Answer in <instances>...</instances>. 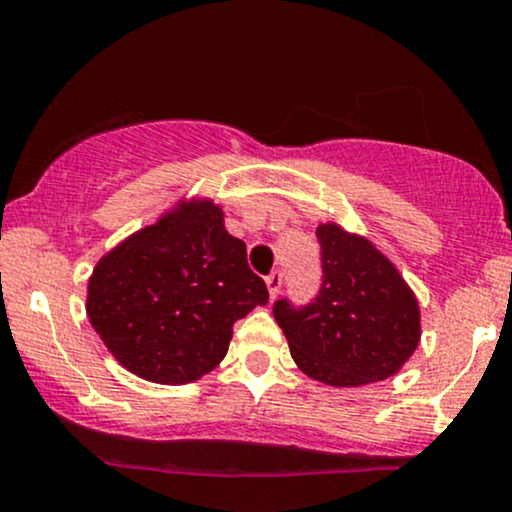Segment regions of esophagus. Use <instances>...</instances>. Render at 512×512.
<instances>
[{
	"label": "esophagus",
	"mask_w": 512,
	"mask_h": 512,
	"mask_svg": "<svg viewBox=\"0 0 512 512\" xmlns=\"http://www.w3.org/2000/svg\"><path fill=\"white\" fill-rule=\"evenodd\" d=\"M265 282H267L269 296H272V299H277L279 289H282V284H284V274H282V272H272V274H269V277L265 279Z\"/></svg>",
	"instance_id": "esophagus-1"
}]
</instances>
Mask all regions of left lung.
I'll return each mask as SVG.
<instances>
[{
  "mask_svg": "<svg viewBox=\"0 0 512 512\" xmlns=\"http://www.w3.org/2000/svg\"><path fill=\"white\" fill-rule=\"evenodd\" d=\"M323 284L313 303H274L294 362L328 386L389 379L420 342V306L393 262L362 235L320 223Z\"/></svg>",
  "mask_w": 512,
  "mask_h": 512,
  "instance_id": "1",
  "label": "left lung"
}]
</instances>
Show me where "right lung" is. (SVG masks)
Wrapping results in <instances>:
<instances>
[{"instance_id":"1","label":"right lung","mask_w":512,"mask_h":512,"mask_svg":"<svg viewBox=\"0 0 512 512\" xmlns=\"http://www.w3.org/2000/svg\"><path fill=\"white\" fill-rule=\"evenodd\" d=\"M243 240L211 199L179 201L106 252L87 284V316L128 372L189 384L226 357L233 323L269 301Z\"/></svg>"}]
</instances>
